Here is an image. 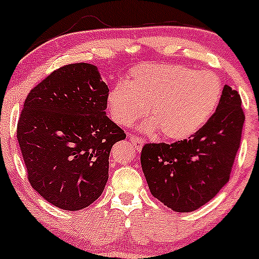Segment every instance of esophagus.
Returning <instances> with one entry per match:
<instances>
[{
  "label": "esophagus",
  "mask_w": 259,
  "mask_h": 259,
  "mask_svg": "<svg viewBox=\"0 0 259 259\" xmlns=\"http://www.w3.org/2000/svg\"><path fill=\"white\" fill-rule=\"evenodd\" d=\"M129 139H130V141L133 143V145H134L135 149L138 150V151H140V150L143 149V145H144L143 139H140L139 136H134V135L129 136Z\"/></svg>",
  "instance_id": "obj_1"
}]
</instances>
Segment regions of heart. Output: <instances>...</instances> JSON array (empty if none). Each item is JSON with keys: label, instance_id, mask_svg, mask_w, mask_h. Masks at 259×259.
Here are the masks:
<instances>
[{"label": "heart", "instance_id": "b5f03b06", "mask_svg": "<svg viewBox=\"0 0 259 259\" xmlns=\"http://www.w3.org/2000/svg\"><path fill=\"white\" fill-rule=\"evenodd\" d=\"M221 83L210 71L180 65L146 64L132 71L129 81L118 82L108 95L113 120L130 126L146 113L147 130H160L171 140L197 133L217 109Z\"/></svg>", "mask_w": 259, "mask_h": 259}]
</instances>
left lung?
<instances>
[{
  "mask_svg": "<svg viewBox=\"0 0 259 259\" xmlns=\"http://www.w3.org/2000/svg\"><path fill=\"white\" fill-rule=\"evenodd\" d=\"M243 121L240 95L225 84L217 110L189 139L145 144L141 167L153 197L177 212L211 200L230 180Z\"/></svg>",
  "mask_w": 259,
  "mask_h": 259,
  "instance_id": "obj_1",
  "label": "left lung"
}]
</instances>
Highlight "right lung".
Instances as JSON below:
<instances>
[{
  "label": "right lung",
  "instance_id": "obj_1",
  "mask_svg": "<svg viewBox=\"0 0 259 259\" xmlns=\"http://www.w3.org/2000/svg\"><path fill=\"white\" fill-rule=\"evenodd\" d=\"M108 86L91 64L64 65L30 90L17 124L28 181L62 210L97 200L124 130L106 115Z\"/></svg>",
  "mask_w": 259,
  "mask_h": 259
}]
</instances>
